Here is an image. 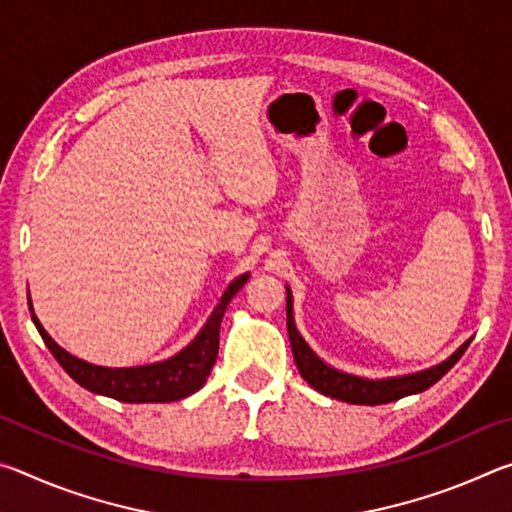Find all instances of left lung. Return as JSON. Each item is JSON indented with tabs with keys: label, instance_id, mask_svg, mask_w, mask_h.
I'll use <instances>...</instances> for the list:
<instances>
[{
	"label": "left lung",
	"instance_id": "obj_1",
	"mask_svg": "<svg viewBox=\"0 0 512 512\" xmlns=\"http://www.w3.org/2000/svg\"><path fill=\"white\" fill-rule=\"evenodd\" d=\"M287 327H289L293 359H296L300 377L305 379L311 388H316L318 393H323L327 397H334V400L350 402V404H370V406L395 402L400 400V397L427 391L429 386L436 384L440 377H445L447 372L454 368V363L463 357L467 345L472 343V339H467L461 348L452 354V357H447L445 361H440L427 370L411 372V375H400V377L368 379V377L350 375V372H343L339 368L329 366V363H325L314 350L309 348V343L302 339V334L298 332L296 318H293V293L289 287H287Z\"/></svg>",
	"mask_w": 512,
	"mask_h": 512
}]
</instances>
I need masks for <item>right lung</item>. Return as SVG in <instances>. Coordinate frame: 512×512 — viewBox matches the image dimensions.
Here are the masks:
<instances>
[{
    "mask_svg": "<svg viewBox=\"0 0 512 512\" xmlns=\"http://www.w3.org/2000/svg\"><path fill=\"white\" fill-rule=\"evenodd\" d=\"M250 273L235 277L223 291L219 305L207 318V323L201 327V332L194 336V341L185 345L183 350L173 354L169 359L146 363V366H133V368H108V366H94L90 361H83L74 354H69L65 348L51 339L47 329L42 327L38 316L33 314V305L29 298V311L33 325L38 327L42 341L54 354L56 361L63 366V370L72 377L76 384L88 388L90 393L106 395L119 402L131 404H153V402H178L183 397L196 393L198 388L210 377L212 366L219 354V329L225 309H228L230 300L237 296L239 289L248 282Z\"/></svg>",
    "mask_w": 512,
    "mask_h": 512,
    "instance_id": "add662e5",
    "label": "right lung"
}]
</instances>
